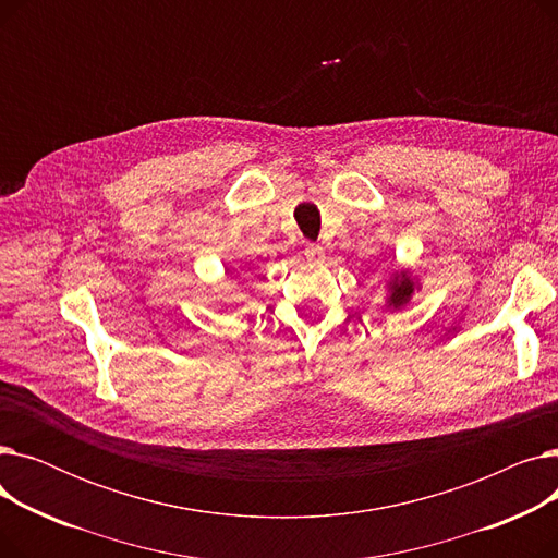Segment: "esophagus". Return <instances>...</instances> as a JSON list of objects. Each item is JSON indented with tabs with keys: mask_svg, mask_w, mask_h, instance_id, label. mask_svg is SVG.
Segmentation results:
<instances>
[{
	"mask_svg": "<svg viewBox=\"0 0 558 558\" xmlns=\"http://www.w3.org/2000/svg\"><path fill=\"white\" fill-rule=\"evenodd\" d=\"M305 257H307V262L318 264V262H324V259H326V251H324V246H318V244H307V248H305Z\"/></svg>",
	"mask_w": 558,
	"mask_h": 558,
	"instance_id": "1",
	"label": "esophagus"
}]
</instances>
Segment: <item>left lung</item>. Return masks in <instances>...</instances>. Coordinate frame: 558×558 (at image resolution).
I'll return each mask as SVG.
<instances>
[{
	"mask_svg": "<svg viewBox=\"0 0 558 558\" xmlns=\"http://www.w3.org/2000/svg\"><path fill=\"white\" fill-rule=\"evenodd\" d=\"M387 307L389 310H402L409 301H412L414 291L418 289V280L412 276V271L409 269H400V271H393L389 282H387Z\"/></svg>",
	"mask_w": 558,
	"mask_h": 558,
	"instance_id": "8db88e82",
	"label": "left lung"
}]
</instances>
